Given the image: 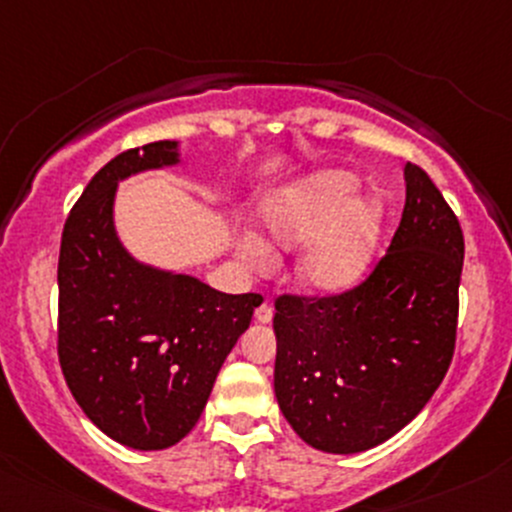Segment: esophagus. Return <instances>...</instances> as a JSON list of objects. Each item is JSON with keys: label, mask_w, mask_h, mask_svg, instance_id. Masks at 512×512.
Listing matches in <instances>:
<instances>
[{"label": "esophagus", "mask_w": 512, "mask_h": 512, "mask_svg": "<svg viewBox=\"0 0 512 512\" xmlns=\"http://www.w3.org/2000/svg\"><path fill=\"white\" fill-rule=\"evenodd\" d=\"M272 318H274V308H272V303H262V306H257V311H255V320L257 323H272Z\"/></svg>", "instance_id": "1"}]
</instances>
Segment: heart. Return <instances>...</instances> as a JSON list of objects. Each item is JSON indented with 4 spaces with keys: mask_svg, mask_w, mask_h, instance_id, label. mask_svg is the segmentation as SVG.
Instances as JSON below:
<instances>
[{
    "mask_svg": "<svg viewBox=\"0 0 512 512\" xmlns=\"http://www.w3.org/2000/svg\"><path fill=\"white\" fill-rule=\"evenodd\" d=\"M359 179L345 170H325L269 194L260 206L267 245L294 250L308 239L296 262V282L306 294L338 296L364 277L381 228L384 204L376 196H355ZM247 235L240 245L252 265H269L272 250Z\"/></svg>",
    "mask_w": 512,
    "mask_h": 512,
    "instance_id": "b5f03b06",
    "label": "heart"
}]
</instances>
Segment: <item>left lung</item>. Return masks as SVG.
I'll return each mask as SVG.
<instances>
[{"instance_id": "obj_1", "label": "left lung", "mask_w": 512, "mask_h": 512, "mask_svg": "<svg viewBox=\"0 0 512 512\" xmlns=\"http://www.w3.org/2000/svg\"><path fill=\"white\" fill-rule=\"evenodd\" d=\"M406 204L372 274L338 296L274 301V393L306 445L372 449L425 408L454 355L464 235L428 172L403 167Z\"/></svg>"}]
</instances>
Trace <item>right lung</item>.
I'll return each mask as SVG.
<instances>
[{"mask_svg": "<svg viewBox=\"0 0 512 512\" xmlns=\"http://www.w3.org/2000/svg\"><path fill=\"white\" fill-rule=\"evenodd\" d=\"M179 162L174 140L116 155L94 174L63 228L58 357L80 408L111 440L165 449L187 437L260 294L143 265L114 228L121 179Z\"/></svg>", "mask_w": 512, "mask_h": 512, "instance_id": "1", "label": "right lung"}]
</instances>
